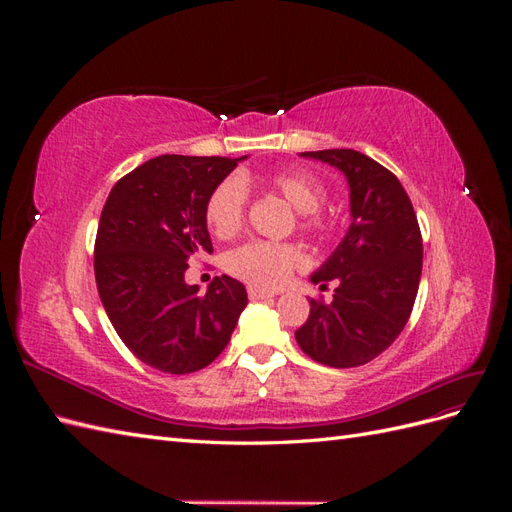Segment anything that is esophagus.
<instances>
[{
	"instance_id": "1",
	"label": "esophagus",
	"mask_w": 512,
	"mask_h": 512,
	"mask_svg": "<svg viewBox=\"0 0 512 512\" xmlns=\"http://www.w3.org/2000/svg\"><path fill=\"white\" fill-rule=\"evenodd\" d=\"M247 294H250L252 301H262V299H271L275 297V292H269L265 288H258V286H250L247 288Z\"/></svg>"
}]
</instances>
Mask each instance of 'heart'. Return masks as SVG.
<instances>
[{
  "label": "heart",
  "mask_w": 512,
  "mask_h": 512,
  "mask_svg": "<svg viewBox=\"0 0 512 512\" xmlns=\"http://www.w3.org/2000/svg\"><path fill=\"white\" fill-rule=\"evenodd\" d=\"M271 183L303 215L316 213L322 207L324 198H327V190H324L322 181L305 173V170H282V173L273 175ZM245 200L247 188L243 179L237 175L220 181L209 194L205 205V220L220 239H228L239 232L245 215ZM320 224L322 222L312 218V215L305 220V228L309 230L322 228ZM297 262L299 252L292 245L250 241L228 256V271L250 284L271 288L286 282Z\"/></svg>",
  "instance_id": "obj_1"
}]
</instances>
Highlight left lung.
I'll use <instances>...</instances> for the list:
<instances>
[{
	"instance_id": "1",
	"label": "left lung",
	"mask_w": 512,
	"mask_h": 512,
	"mask_svg": "<svg viewBox=\"0 0 512 512\" xmlns=\"http://www.w3.org/2000/svg\"><path fill=\"white\" fill-rule=\"evenodd\" d=\"M301 158L331 164L350 190V226L333 254L309 275L333 301L309 299V316L294 333L301 350L329 367L376 359L404 331L423 269V239L399 179L354 149L305 151Z\"/></svg>"
}]
</instances>
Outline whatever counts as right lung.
Segmentation results:
<instances>
[{
  "label": "right lung",
  "mask_w": 512,
  "mask_h": 512,
  "mask_svg": "<svg viewBox=\"0 0 512 512\" xmlns=\"http://www.w3.org/2000/svg\"><path fill=\"white\" fill-rule=\"evenodd\" d=\"M243 160L158 156L106 198L94 252L100 299L121 342L164 374L218 359L247 305L235 277H215L205 294L185 284L190 258L213 252L207 198Z\"/></svg>",
  "instance_id": "obj_1"
}]
</instances>
